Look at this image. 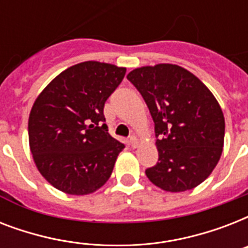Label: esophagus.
I'll return each mask as SVG.
<instances>
[{
	"mask_svg": "<svg viewBox=\"0 0 248 248\" xmlns=\"http://www.w3.org/2000/svg\"><path fill=\"white\" fill-rule=\"evenodd\" d=\"M130 145H131V148H138V145H139V140H138L136 136H131V138H130Z\"/></svg>",
	"mask_w": 248,
	"mask_h": 248,
	"instance_id": "esophagus-1",
	"label": "esophagus"
}]
</instances>
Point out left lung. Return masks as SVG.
<instances>
[{
    "label": "left lung",
    "instance_id": "obj_1",
    "mask_svg": "<svg viewBox=\"0 0 248 248\" xmlns=\"http://www.w3.org/2000/svg\"><path fill=\"white\" fill-rule=\"evenodd\" d=\"M127 79L139 90L155 121L159 158L145 171L148 179L171 193L198 186L223 153L225 120L214 93L176 64L136 68Z\"/></svg>",
    "mask_w": 248,
    "mask_h": 248
}]
</instances>
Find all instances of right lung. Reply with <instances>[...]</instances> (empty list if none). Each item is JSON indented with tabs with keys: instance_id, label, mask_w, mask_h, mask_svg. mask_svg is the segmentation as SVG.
I'll list each match as a JSON object with an SVG mask.
<instances>
[{
	"instance_id": "add662e5",
	"label": "right lung",
	"mask_w": 248,
	"mask_h": 248,
	"mask_svg": "<svg viewBox=\"0 0 248 248\" xmlns=\"http://www.w3.org/2000/svg\"><path fill=\"white\" fill-rule=\"evenodd\" d=\"M126 68L83 62L45 87L29 113L28 136L40 173L60 192L86 196L108 181L124 145L108 132L103 109Z\"/></svg>"
}]
</instances>
